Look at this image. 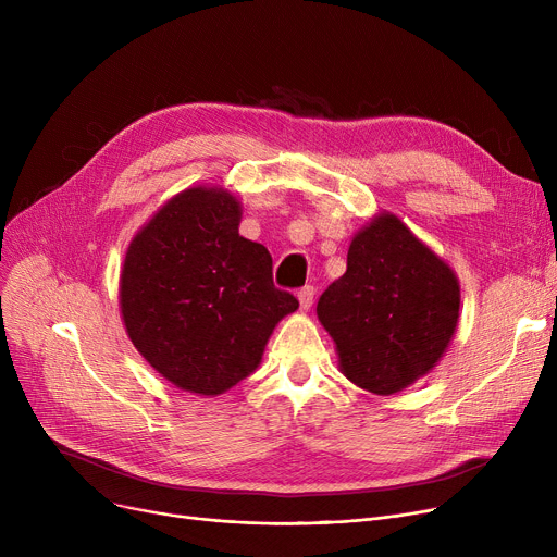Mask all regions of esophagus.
<instances>
[{"instance_id":"1","label":"esophagus","mask_w":557,"mask_h":557,"mask_svg":"<svg viewBox=\"0 0 557 557\" xmlns=\"http://www.w3.org/2000/svg\"><path fill=\"white\" fill-rule=\"evenodd\" d=\"M298 300H300V309H309L313 305V286H302L298 290Z\"/></svg>"}]
</instances>
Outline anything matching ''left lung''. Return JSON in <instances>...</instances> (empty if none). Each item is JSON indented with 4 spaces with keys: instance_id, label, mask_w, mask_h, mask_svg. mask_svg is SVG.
<instances>
[{
    "instance_id": "obj_1",
    "label": "left lung",
    "mask_w": 557,
    "mask_h": 557,
    "mask_svg": "<svg viewBox=\"0 0 557 557\" xmlns=\"http://www.w3.org/2000/svg\"><path fill=\"white\" fill-rule=\"evenodd\" d=\"M456 273L395 214H376L347 250V271L315 313L341 372L363 391L395 395L424 376L458 327Z\"/></svg>"
}]
</instances>
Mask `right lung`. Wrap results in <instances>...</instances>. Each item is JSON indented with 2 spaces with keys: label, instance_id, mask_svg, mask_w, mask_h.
Masks as SVG:
<instances>
[{
  "label": "right lung",
  "instance_id": "1",
  "mask_svg": "<svg viewBox=\"0 0 557 557\" xmlns=\"http://www.w3.org/2000/svg\"><path fill=\"white\" fill-rule=\"evenodd\" d=\"M242 202L219 187L175 194L128 246L120 309L128 338L175 388L214 397L261 361L298 300L273 259L239 234Z\"/></svg>",
  "mask_w": 557,
  "mask_h": 557
}]
</instances>
